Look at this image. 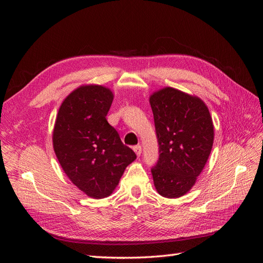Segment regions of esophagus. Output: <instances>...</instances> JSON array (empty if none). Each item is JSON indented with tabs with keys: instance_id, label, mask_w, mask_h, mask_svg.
<instances>
[{
	"instance_id": "obj_1",
	"label": "esophagus",
	"mask_w": 263,
	"mask_h": 263,
	"mask_svg": "<svg viewBox=\"0 0 263 263\" xmlns=\"http://www.w3.org/2000/svg\"><path fill=\"white\" fill-rule=\"evenodd\" d=\"M133 149H134L135 153H136L137 157H140V155H141V146L137 145V146H135Z\"/></svg>"
}]
</instances>
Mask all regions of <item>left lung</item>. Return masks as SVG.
<instances>
[{"label": "left lung", "instance_id": "obj_1", "mask_svg": "<svg viewBox=\"0 0 263 263\" xmlns=\"http://www.w3.org/2000/svg\"><path fill=\"white\" fill-rule=\"evenodd\" d=\"M159 158L151 168L158 193L169 198L184 195L194 185L210 157L214 126L209 108L196 97L173 87L150 97Z\"/></svg>", "mask_w": 263, "mask_h": 263}]
</instances>
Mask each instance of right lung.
I'll return each instance as SVG.
<instances>
[{
  "instance_id": "add662e5",
  "label": "right lung",
  "mask_w": 263,
  "mask_h": 263,
  "mask_svg": "<svg viewBox=\"0 0 263 263\" xmlns=\"http://www.w3.org/2000/svg\"><path fill=\"white\" fill-rule=\"evenodd\" d=\"M113 98L102 85L78 87L62 102L53 128V149L63 171L93 198L110 195L136 159L106 119Z\"/></svg>"
}]
</instances>
